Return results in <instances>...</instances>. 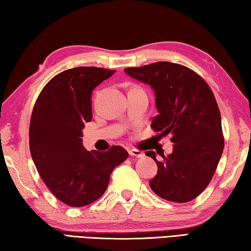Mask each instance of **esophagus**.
Listing matches in <instances>:
<instances>
[{
	"label": "esophagus",
	"mask_w": 251,
	"mask_h": 251,
	"mask_svg": "<svg viewBox=\"0 0 251 251\" xmlns=\"http://www.w3.org/2000/svg\"><path fill=\"white\" fill-rule=\"evenodd\" d=\"M129 155L130 156H134V158H144L145 153H144V152L139 151V150L131 149V150H129Z\"/></svg>",
	"instance_id": "34e87169"
}]
</instances>
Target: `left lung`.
I'll list each match as a JSON object with an SVG mask.
<instances>
[{"label":"left lung","mask_w":251,"mask_h":251,"mask_svg":"<svg viewBox=\"0 0 251 251\" xmlns=\"http://www.w3.org/2000/svg\"><path fill=\"white\" fill-rule=\"evenodd\" d=\"M124 72L154 91L159 114L151 122L162 136L171 135L173 151L156 160L158 173L149 181L155 195L173 202H188L212 179L224 148L217 100L202 78L183 65L156 62Z\"/></svg>","instance_id":"obj_1"}]
</instances>
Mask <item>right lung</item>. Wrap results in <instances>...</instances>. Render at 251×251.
Instances as JSON below:
<instances>
[{
    "label": "right lung",
    "instance_id": "1",
    "mask_svg": "<svg viewBox=\"0 0 251 251\" xmlns=\"http://www.w3.org/2000/svg\"><path fill=\"white\" fill-rule=\"evenodd\" d=\"M114 73L86 66L64 71L44 86L33 107L29 128L33 163L51 193L71 207L99 199L113 170L128 158L119 146L88 151L80 138L92 120L93 89Z\"/></svg>",
    "mask_w": 251,
    "mask_h": 251
}]
</instances>
